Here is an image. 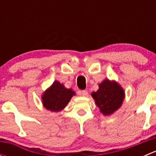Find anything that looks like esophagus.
I'll use <instances>...</instances> for the list:
<instances>
[{"label": "esophagus", "mask_w": 156, "mask_h": 156, "mask_svg": "<svg viewBox=\"0 0 156 156\" xmlns=\"http://www.w3.org/2000/svg\"><path fill=\"white\" fill-rule=\"evenodd\" d=\"M81 95L83 96V97H87L88 96V92L86 90H84L81 91Z\"/></svg>", "instance_id": "obj_1"}]
</instances>
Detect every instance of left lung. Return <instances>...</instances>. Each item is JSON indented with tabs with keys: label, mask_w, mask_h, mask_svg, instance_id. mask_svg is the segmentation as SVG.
<instances>
[{
	"label": "left lung",
	"mask_w": 156,
	"mask_h": 156,
	"mask_svg": "<svg viewBox=\"0 0 156 156\" xmlns=\"http://www.w3.org/2000/svg\"><path fill=\"white\" fill-rule=\"evenodd\" d=\"M91 96L101 113L110 115L121 107L125 99V91L116 81L105 79L99 84L97 92H93Z\"/></svg>",
	"instance_id": "left-lung-1"
}]
</instances>
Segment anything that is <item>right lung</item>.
<instances>
[{
  "label": "right lung",
  "mask_w": 156,
  "mask_h": 156,
  "mask_svg": "<svg viewBox=\"0 0 156 156\" xmlns=\"http://www.w3.org/2000/svg\"><path fill=\"white\" fill-rule=\"evenodd\" d=\"M75 94L72 89L66 88L63 84L55 81L42 95V103L48 110L59 112L67 106Z\"/></svg>",
  "instance_id": "obj_1"
}]
</instances>
